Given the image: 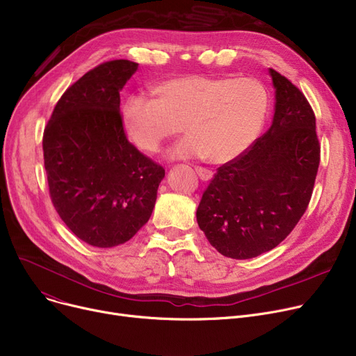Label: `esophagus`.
<instances>
[{
	"label": "esophagus",
	"instance_id": "esophagus-1",
	"mask_svg": "<svg viewBox=\"0 0 356 356\" xmlns=\"http://www.w3.org/2000/svg\"><path fill=\"white\" fill-rule=\"evenodd\" d=\"M196 170V173L199 175V177L202 179V180H211L212 179V172L211 170H208V168H203V167H196L195 168Z\"/></svg>",
	"mask_w": 356,
	"mask_h": 356
}]
</instances>
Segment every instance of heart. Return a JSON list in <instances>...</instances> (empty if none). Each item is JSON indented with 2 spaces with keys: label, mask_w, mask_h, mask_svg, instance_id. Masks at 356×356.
Listing matches in <instances>:
<instances>
[{
  "label": "heart",
  "mask_w": 356,
  "mask_h": 356,
  "mask_svg": "<svg viewBox=\"0 0 356 356\" xmlns=\"http://www.w3.org/2000/svg\"><path fill=\"white\" fill-rule=\"evenodd\" d=\"M153 98L131 95L121 108V124L140 152L157 153L180 129L189 136L172 157H204L223 164L244 154L263 129L268 93L252 78H211L203 74L168 78L152 88Z\"/></svg>",
  "instance_id": "heart-1"
}]
</instances>
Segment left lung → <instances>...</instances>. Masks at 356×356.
Returning <instances> with one entry per match:
<instances>
[{
  "label": "left lung",
  "instance_id": "1",
  "mask_svg": "<svg viewBox=\"0 0 356 356\" xmlns=\"http://www.w3.org/2000/svg\"><path fill=\"white\" fill-rule=\"evenodd\" d=\"M273 124L264 136L218 168L196 211L211 245L234 259L275 248L310 202L321 163L314 112L303 92L270 69Z\"/></svg>",
  "mask_w": 356,
  "mask_h": 356
}]
</instances>
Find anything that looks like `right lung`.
<instances>
[{
	"instance_id": "1",
	"label": "right lung",
	"mask_w": 356,
	"mask_h": 356,
	"mask_svg": "<svg viewBox=\"0 0 356 356\" xmlns=\"http://www.w3.org/2000/svg\"><path fill=\"white\" fill-rule=\"evenodd\" d=\"M138 69L111 60L66 89L44 128L49 192L66 227L86 244L111 248L141 229L154 209L164 168L124 133L120 90Z\"/></svg>"
}]
</instances>
